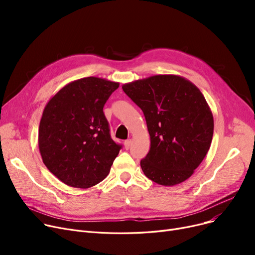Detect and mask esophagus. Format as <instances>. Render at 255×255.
<instances>
[{
    "label": "esophagus",
    "mask_w": 255,
    "mask_h": 255,
    "mask_svg": "<svg viewBox=\"0 0 255 255\" xmlns=\"http://www.w3.org/2000/svg\"><path fill=\"white\" fill-rule=\"evenodd\" d=\"M130 144H131V139H127V140L124 141V146H125L126 150H128L130 148Z\"/></svg>",
    "instance_id": "34e87169"
}]
</instances>
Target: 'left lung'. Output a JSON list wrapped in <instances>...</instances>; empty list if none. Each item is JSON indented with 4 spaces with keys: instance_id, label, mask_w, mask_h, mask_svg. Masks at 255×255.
I'll return each mask as SVG.
<instances>
[{
    "instance_id": "left-lung-1",
    "label": "left lung",
    "mask_w": 255,
    "mask_h": 255,
    "mask_svg": "<svg viewBox=\"0 0 255 255\" xmlns=\"http://www.w3.org/2000/svg\"><path fill=\"white\" fill-rule=\"evenodd\" d=\"M140 107L151 138L140 161L146 178L162 186L189 179L212 142L214 119L203 93L180 75L160 74L122 86Z\"/></svg>"
}]
</instances>
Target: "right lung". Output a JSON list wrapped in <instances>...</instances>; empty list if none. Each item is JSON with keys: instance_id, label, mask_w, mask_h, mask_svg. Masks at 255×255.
Masks as SVG:
<instances>
[{"instance_id": "add662e5", "label": "right lung", "mask_w": 255, "mask_h": 255, "mask_svg": "<svg viewBox=\"0 0 255 255\" xmlns=\"http://www.w3.org/2000/svg\"><path fill=\"white\" fill-rule=\"evenodd\" d=\"M119 83L80 78L63 87L46 103L38 145L43 163L61 182L90 188L106 178L121 148L111 137L103 106Z\"/></svg>"}]
</instances>
